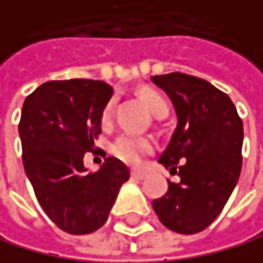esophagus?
I'll list each match as a JSON object with an SVG mask.
<instances>
[{
  "mask_svg": "<svg viewBox=\"0 0 263 263\" xmlns=\"http://www.w3.org/2000/svg\"><path fill=\"white\" fill-rule=\"evenodd\" d=\"M144 172L141 170H132V178H136V180H143L144 178Z\"/></svg>",
  "mask_w": 263,
  "mask_h": 263,
  "instance_id": "34e87169",
  "label": "esophagus"
}]
</instances>
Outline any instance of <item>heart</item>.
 <instances>
[{"mask_svg":"<svg viewBox=\"0 0 263 263\" xmlns=\"http://www.w3.org/2000/svg\"><path fill=\"white\" fill-rule=\"evenodd\" d=\"M143 101L154 117L164 119L168 114V104H167L165 98L160 93L153 91V89H146L143 93ZM112 106H114L112 101L106 106L104 120H107L110 117ZM110 151L117 159L123 160V162H127L130 165H136L144 154H149L153 151V141L147 138H143V136L132 135V133H122L114 140V143H112Z\"/></svg>","mask_w":263,"mask_h":263,"instance_id":"heart-1","label":"heart"}]
</instances>
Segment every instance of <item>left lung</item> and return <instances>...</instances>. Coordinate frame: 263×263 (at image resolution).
<instances>
[{
    "label": "left lung",
    "mask_w": 263,
    "mask_h": 263,
    "mask_svg": "<svg viewBox=\"0 0 263 263\" xmlns=\"http://www.w3.org/2000/svg\"><path fill=\"white\" fill-rule=\"evenodd\" d=\"M175 106L178 123L159 162L178 183L154 199L160 223L181 235L205 230L223 211L242 164V120L228 95L199 77L172 72L153 77Z\"/></svg>",
    "instance_id": "8db88e82"
}]
</instances>
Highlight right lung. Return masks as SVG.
Instances as JSON below:
<instances>
[{
	"label": "right lung",
	"instance_id": "add662e5",
	"mask_svg": "<svg viewBox=\"0 0 263 263\" xmlns=\"http://www.w3.org/2000/svg\"><path fill=\"white\" fill-rule=\"evenodd\" d=\"M112 93L101 80H51L24 101L19 135L25 174L41 209L65 233L99 230L130 178L128 167L116 157H106L96 172L83 165Z\"/></svg>",
	"mask_w": 263,
	"mask_h": 263
}]
</instances>
